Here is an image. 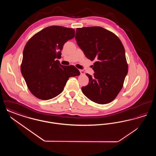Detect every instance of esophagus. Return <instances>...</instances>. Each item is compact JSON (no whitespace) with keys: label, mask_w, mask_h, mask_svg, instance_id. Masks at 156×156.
<instances>
[{"label":"esophagus","mask_w":156,"mask_h":156,"mask_svg":"<svg viewBox=\"0 0 156 156\" xmlns=\"http://www.w3.org/2000/svg\"><path fill=\"white\" fill-rule=\"evenodd\" d=\"M80 73H81V74H85V71H84L83 70H82V69H80Z\"/></svg>","instance_id":"obj_1"}]
</instances>
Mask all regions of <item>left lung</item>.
<instances>
[{"instance_id":"1","label":"left lung","mask_w":156,"mask_h":156,"mask_svg":"<svg viewBox=\"0 0 156 156\" xmlns=\"http://www.w3.org/2000/svg\"><path fill=\"white\" fill-rule=\"evenodd\" d=\"M77 44L88 59L95 62L94 76L87 74L89 83L83 94L98 104L111 102L123 87L128 72L125 50L118 37L102 27L77 28Z\"/></svg>"}]
</instances>
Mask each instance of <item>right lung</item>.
Segmentation results:
<instances>
[{
    "label": "right lung",
    "instance_id": "obj_1",
    "mask_svg": "<svg viewBox=\"0 0 156 156\" xmlns=\"http://www.w3.org/2000/svg\"><path fill=\"white\" fill-rule=\"evenodd\" d=\"M75 30L51 26L30 38L23 50L21 72L31 93L41 100L57 97L64 90L69 77L80 75L73 66H62L57 58Z\"/></svg>",
    "mask_w": 156,
    "mask_h": 156
}]
</instances>
